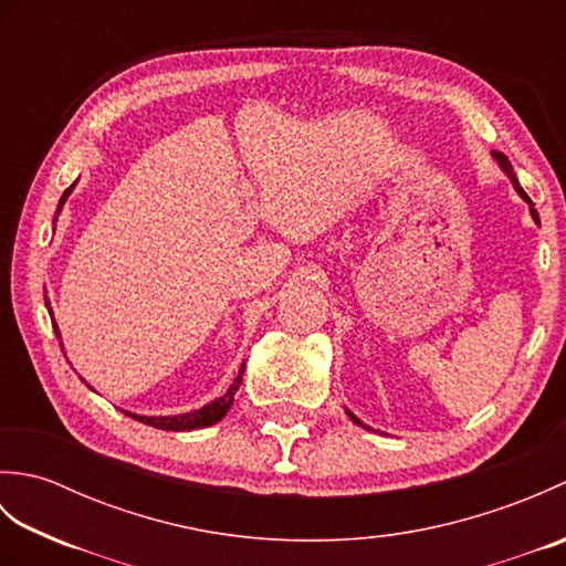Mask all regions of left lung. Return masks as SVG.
<instances>
[{
  "mask_svg": "<svg viewBox=\"0 0 566 566\" xmlns=\"http://www.w3.org/2000/svg\"><path fill=\"white\" fill-rule=\"evenodd\" d=\"M494 158L501 163V167H503V170H506V175L511 177V182H513V187H515V191H518V195L527 201V203H531V207H533V201H531V197H527L525 195V191H523V187L518 185V179H515V172H513V167H511V163H509V158H506V155H501V153H494ZM531 213H533V219L539 223V216H537V211L535 209H531ZM347 416H350L353 418V423H357V426H363V420H359L357 416H353L350 411H347ZM365 428V426H363Z\"/></svg>",
  "mask_w": 566,
  "mask_h": 566,
  "instance_id": "1",
  "label": "left lung"
}]
</instances>
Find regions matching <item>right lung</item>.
<instances>
[{
	"mask_svg": "<svg viewBox=\"0 0 566 566\" xmlns=\"http://www.w3.org/2000/svg\"><path fill=\"white\" fill-rule=\"evenodd\" d=\"M72 187H75V185H70V187L63 191V197H60L57 211H60V207H63V203H65V199H67V195L72 191ZM55 328H57V326H55ZM243 369H245V365L240 367L238 377H235L233 384H231V389H228L223 396H219V399H216V401H211L209 406L199 408V411L182 413V416H160V418H155V416L148 418V416H136V413H128V416L140 420V423L153 426V428H160V430H197V428H207V426L219 423V420L228 413V408L233 406L235 391H238V387H240V381H243Z\"/></svg>",
	"mask_w": 566,
	"mask_h": 566,
	"instance_id": "right-lung-1",
	"label": "right lung"
}]
</instances>
